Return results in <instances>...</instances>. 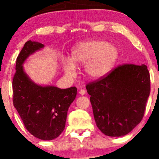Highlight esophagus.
Instances as JSON below:
<instances>
[{"label":"esophagus","instance_id":"34e87169","mask_svg":"<svg viewBox=\"0 0 159 159\" xmlns=\"http://www.w3.org/2000/svg\"><path fill=\"white\" fill-rule=\"evenodd\" d=\"M85 90H83V89H81V90H80V92H79V93L80 95H84V94H85Z\"/></svg>","mask_w":159,"mask_h":159}]
</instances>
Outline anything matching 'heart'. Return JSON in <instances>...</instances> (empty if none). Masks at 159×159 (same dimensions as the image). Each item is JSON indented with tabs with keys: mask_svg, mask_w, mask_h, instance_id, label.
I'll list each match as a JSON object with an SVG mask.
<instances>
[{
	"mask_svg": "<svg viewBox=\"0 0 159 159\" xmlns=\"http://www.w3.org/2000/svg\"><path fill=\"white\" fill-rule=\"evenodd\" d=\"M119 57V49L106 41H84L73 48L71 59L62 60L63 69L67 76L74 77L77 75L76 66L84 65V71L89 77L101 80L112 71Z\"/></svg>",
	"mask_w": 159,
	"mask_h": 159,
	"instance_id": "1",
	"label": "heart"
}]
</instances>
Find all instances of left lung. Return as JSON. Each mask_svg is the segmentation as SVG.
<instances>
[{
    "label": "left lung",
    "mask_w": 159,
    "mask_h": 159,
    "mask_svg": "<svg viewBox=\"0 0 159 159\" xmlns=\"http://www.w3.org/2000/svg\"><path fill=\"white\" fill-rule=\"evenodd\" d=\"M150 83L145 64H124L87 84L98 128L110 137H121L131 132L144 116Z\"/></svg>",
    "instance_id": "obj_1"
}]
</instances>
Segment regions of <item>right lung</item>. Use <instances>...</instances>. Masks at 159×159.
<instances>
[{
    "label": "right lung",
    "instance_id": "obj_1",
    "mask_svg": "<svg viewBox=\"0 0 159 159\" xmlns=\"http://www.w3.org/2000/svg\"><path fill=\"white\" fill-rule=\"evenodd\" d=\"M43 48L42 43L29 40L19 54L12 82L13 103L30 133L40 140H51L64 131L67 111L77 90L76 87L60 89L53 85H40L26 74L24 63Z\"/></svg>",
    "mask_w": 159,
    "mask_h": 159
}]
</instances>
